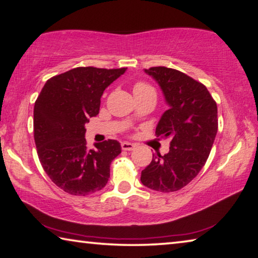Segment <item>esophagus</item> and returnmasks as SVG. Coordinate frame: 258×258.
I'll return each mask as SVG.
<instances>
[{"label": "esophagus", "instance_id": "esophagus-1", "mask_svg": "<svg viewBox=\"0 0 258 258\" xmlns=\"http://www.w3.org/2000/svg\"><path fill=\"white\" fill-rule=\"evenodd\" d=\"M121 147L122 150L123 151H133L135 147H136V145L135 144H132V143H128V142H123L121 144Z\"/></svg>", "mask_w": 258, "mask_h": 258}]
</instances>
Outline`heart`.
I'll use <instances>...</instances> for the list:
<instances>
[{
    "label": "heart",
    "mask_w": 258,
    "mask_h": 258,
    "mask_svg": "<svg viewBox=\"0 0 258 258\" xmlns=\"http://www.w3.org/2000/svg\"><path fill=\"white\" fill-rule=\"evenodd\" d=\"M150 92H154L151 86H148L144 83H137L134 86V95L136 94H145V93H150Z\"/></svg>",
    "instance_id": "obj_1"
}]
</instances>
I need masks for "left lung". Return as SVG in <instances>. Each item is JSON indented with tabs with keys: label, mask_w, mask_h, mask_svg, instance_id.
<instances>
[{
	"label": "left lung",
	"mask_w": 258,
	"mask_h": 258,
	"mask_svg": "<svg viewBox=\"0 0 258 258\" xmlns=\"http://www.w3.org/2000/svg\"><path fill=\"white\" fill-rule=\"evenodd\" d=\"M163 93L166 105L156 136L170 137V151L153 154L141 181L161 192L177 191L200 173L218 133V106L204 85L183 72L165 67L144 70Z\"/></svg>",
	"instance_id": "obj_1"
}]
</instances>
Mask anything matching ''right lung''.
Here are the masks:
<instances>
[{
  "label": "right lung",
  "mask_w": 258,
  "mask_h": 258,
  "mask_svg": "<svg viewBox=\"0 0 258 258\" xmlns=\"http://www.w3.org/2000/svg\"><path fill=\"white\" fill-rule=\"evenodd\" d=\"M125 70L75 68L48 79L36 99L38 159L49 179L70 195H90L108 181L111 162L121 153L120 143L108 139L89 150L85 124L98 114L104 90Z\"/></svg>",
  "instance_id": "obj_1"
}]
</instances>
